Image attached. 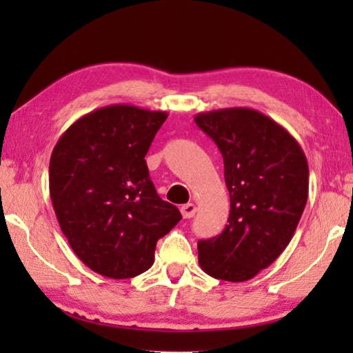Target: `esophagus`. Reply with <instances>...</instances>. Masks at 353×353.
<instances>
[{
	"label": "esophagus",
	"mask_w": 353,
	"mask_h": 353,
	"mask_svg": "<svg viewBox=\"0 0 353 353\" xmlns=\"http://www.w3.org/2000/svg\"><path fill=\"white\" fill-rule=\"evenodd\" d=\"M181 213H182V216H183L185 219L193 218L194 213H196V205L191 204V202H188V204H185V205L181 207Z\"/></svg>",
	"instance_id": "34e87169"
}]
</instances>
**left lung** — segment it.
Segmentation results:
<instances>
[{
	"label": "left lung",
	"instance_id": "obj_1",
	"mask_svg": "<svg viewBox=\"0 0 353 353\" xmlns=\"http://www.w3.org/2000/svg\"><path fill=\"white\" fill-rule=\"evenodd\" d=\"M194 121L224 160L230 212L223 234L198 243L208 276L246 282L288 246L308 198V163L288 130L259 110L229 107Z\"/></svg>",
	"mask_w": 353,
	"mask_h": 353
}]
</instances>
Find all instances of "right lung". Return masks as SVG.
Listing matches in <instances>:
<instances>
[{"instance_id":"right-lung-1","label":"right lung","mask_w":353,"mask_h":353,"mask_svg":"<svg viewBox=\"0 0 353 353\" xmlns=\"http://www.w3.org/2000/svg\"><path fill=\"white\" fill-rule=\"evenodd\" d=\"M168 118L162 110L113 104L65 130L50 160V196L62 234L92 271L130 279L154 263L155 244L179 221L160 199L145 155Z\"/></svg>"}]
</instances>
